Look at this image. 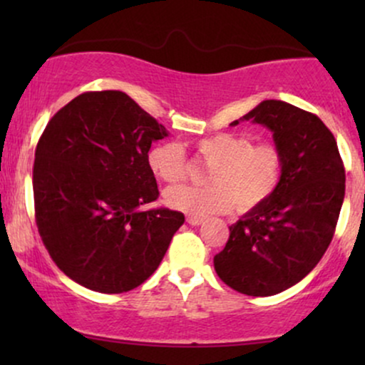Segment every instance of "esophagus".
I'll list each match as a JSON object with an SVG mask.
<instances>
[{"mask_svg":"<svg viewBox=\"0 0 365 365\" xmlns=\"http://www.w3.org/2000/svg\"><path fill=\"white\" fill-rule=\"evenodd\" d=\"M202 221H204V217H200V216H187V223L192 225V226L200 225Z\"/></svg>","mask_w":365,"mask_h":365,"instance_id":"1","label":"esophagus"}]
</instances>
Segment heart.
I'll return each mask as SVG.
<instances>
[{
  "label": "heart",
  "instance_id": "b5f03b06",
  "mask_svg": "<svg viewBox=\"0 0 365 365\" xmlns=\"http://www.w3.org/2000/svg\"><path fill=\"white\" fill-rule=\"evenodd\" d=\"M197 156L209 168L207 185L166 188L165 202L192 216L237 211L249 212L269 202L283 180V153L273 142H257L245 133L220 132L194 142ZM149 170L163 182H178L190 171L185 150L178 142H159L149 149Z\"/></svg>",
  "mask_w": 365,
  "mask_h": 365
}]
</instances>
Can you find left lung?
<instances>
[{"label": "left lung", "mask_w": 365, "mask_h": 365, "mask_svg": "<svg viewBox=\"0 0 365 365\" xmlns=\"http://www.w3.org/2000/svg\"><path fill=\"white\" fill-rule=\"evenodd\" d=\"M244 120L273 132L283 180L269 202L230 226L215 269L233 290L269 297L299 283L324 255L345 197V168L334 135L312 113L267 99L232 125Z\"/></svg>", "instance_id": "obj_1"}]
</instances>
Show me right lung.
Returning <instances> with one entry per match:
<instances>
[{"label":"right lung","mask_w":365,"mask_h":365,"mask_svg":"<svg viewBox=\"0 0 365 365\" xmlns=\"http://www.w3.org/2000/svg\"><path fill=\"white\" fill-rule=\"evenodd\" d=\"M168 130L121 91L83 92L46 125L36 148V225L58 267L101 293L133 290L158 269L185 216L140 211L159 190L150 144Z\"/></svg>","instance_id":"1"}]
</instances>
